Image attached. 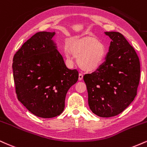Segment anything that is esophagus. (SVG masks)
Masks as SVG:
<instances>
[{"label": "esophagus", "mask_w": 147, "mask_h": 147, "mask_svg": "<svg viewBox=\"0 0 147 147\" xmlns=\"http://www.w3.org/2000/svg\"><path fill=\"white\" fill-rule=\"evenodd\" d=\"M82 78H83V74L80 73V74H79V75H78L79 80H82Z\"/></svg>", "instance_id": "obj_1"}]
</instances>
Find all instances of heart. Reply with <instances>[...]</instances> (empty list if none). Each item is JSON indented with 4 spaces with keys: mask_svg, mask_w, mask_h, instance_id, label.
Here are the masks:
<instances>
[{
    "mask_svg": "<svg viewBox=\"0 0 147 147\" xmlns=\"http://www.w3.org/2000/svg\"><path fill=\"white\" fill-rule=\"evenodd\" d=\"M65 47V54L69 58L71 52L78 57L79 65L86 70H94L102 65L106 55V49L101 42L94 38L71 39Z\"/></svg>",
    "mask_w": 147,
    "mask_h": 147,
    "instance_id": "heart-1",
    "label": "heart"
}]
</instances>
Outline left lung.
<instances>
[{
    "mask_svg": "<svg viewBox=\"0 0 147 147\" xmlns=\"http://www.w3.org/2000/svg\"><path fill=\"white\" fill-rule=\"evenodd\" d=\"M111 39L105 61L83 79L90 109L100 117L122 113L137 95L140 63L137 53L122 34L105 32Z\"/></svg>",
    "mask_w": 147,
    "mask_h": 147,
    "instance_id": "8db88e82",
    "label": "left lung"
}]
</instances>
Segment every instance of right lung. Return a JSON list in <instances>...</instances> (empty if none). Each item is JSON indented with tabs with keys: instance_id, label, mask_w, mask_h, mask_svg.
I'll return each instance as SVG.
<instances>
[{
	"instance_id": "right-lung-1",
	"label": "right lung",
	"mask_w": 147,
	"mask_h": 147,
	"mask_svg": "<svg viewBox=\"0 0 147 147\" xmlns=\"http://www.w3.org/2000/svg\"><path fill=\"white\" fill-rule=\"evenodd\" d=\"M54 34L36 33L16 51L12 64L18 100L43 118L63 113L67 91L78 79V71L69 69L56 49Z\"/></svg>"
}]
</instances>
